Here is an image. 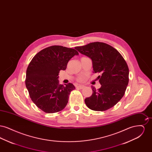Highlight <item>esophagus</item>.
I'll list each match as a JSON object with an SVG mask.
<instances>
[{
  "label": "esophagus",
  "instance_id": "34e87169",
  "mask_svg": "<svg viewBox=\"0 0 152 152\" xmlns=\"http://www.w3.org/2000/svg\"><path fill=\"white\" fill-rule=\"evenodd\" d=\"M77 87L80 88V89H83V88H84L85 87V86H83V85H80V86H78Z\"/></svg>",
  "mask_w": 152,
  "mask_h": 152
}]
</instances>
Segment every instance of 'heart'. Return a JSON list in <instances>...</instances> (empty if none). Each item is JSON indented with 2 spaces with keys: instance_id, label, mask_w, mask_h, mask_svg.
Wrapping results in <instances>:
<instances>
[{
  "instance_id": "heart-1",
  "label": "heart",
  "mask_w": 152,
  "mask_h": 152,
  "mask_svg": "<svg viewBox=\"0 0 152 152\" xmlns=\"http://www.w3.org/2000/svg\"><path fill=\"white\" fill-rule=\"evenodd\" d=\"M83 79H84V77H82V78H81V79H80V81H81V80H83Z\"/></svg>"
}]
</instances>
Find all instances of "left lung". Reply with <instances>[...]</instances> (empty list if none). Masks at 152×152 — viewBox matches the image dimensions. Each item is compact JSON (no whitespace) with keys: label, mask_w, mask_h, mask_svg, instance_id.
<instances>
[{"label":"left lung","mask_w":152,"mask_h":152,"mask_svg":"<svg viewBox=\"0 0 152 152\" xmlns=\"http://www.w3.org/2000/svg\"><path fill=\"white\" fill-rule=\"evenodd\" d=\"M75 48L92 60L94 73H101L97 77L101 87L96 90L91 86L93 93L85 99L86 105L96 111L115 106L122 99L129 82V68L121 55L113 47L101 42Z\"/></svg>","instance_id":"left-lung-1"}]
</instances>
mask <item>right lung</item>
I'll return each instance as SVG.
<instances>
[{"label": "right lung", "mask_w": 152, "mask_h": 152, "mask_svg": "<svg viewBox=\"0 0 152 152\" xmlns=\"http://www.w3.org/2000/svg\"><path fill=\"white\" fill-rule=\"evenodd\" d=\"M78 55L75 49L53 45L38 52L30 62L26 86L32 101L44 112H58L67 105L69 94L75 87L72 83L59 84L58 73L66 69L69 60Z\"/></svg>", "instance_id": "1"}]
</instances>
